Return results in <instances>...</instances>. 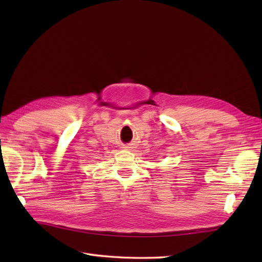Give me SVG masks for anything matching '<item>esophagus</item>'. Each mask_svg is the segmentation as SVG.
Listing matches in <instances>:
<instances>
[{"instance_id": "34e87169", "label": "esophagus", "mask_w": 262, "mask_h": 262, "mask_svg": "<svg viewBox=\"0 0 262 262\" xmlns=\"http://www.w3.org/2000/svg\"><path fill=\"white\" fill-rule=\"evenodd\" d=\"M125 148H128V147H125Z\"/></svg>"}]
</instances>
